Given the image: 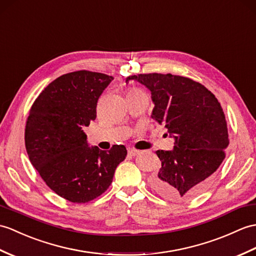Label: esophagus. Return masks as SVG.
Returning <instances> with one entry per match:
<instances>
[{"label":"esophagus","instance_id":"esophagus-1","mask_svg":"<svg viewBox=\"0 0 256 256\" xmlns=\"http://www.w3.org/2000/svg\"><path fill=\"white\" fill-rule=\"evenodd\" d=\"M128 152L130 156H136V155H138V150H133V148H128Z\"/></svg>","mask_w":256,"mask_h":256}]
</instances>
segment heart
I'll list each match as a JSON object with an SVG mask.
<instances>
[{
  "label": "heart",
  "mask_w": 256,
  "mask_h": 256,
  "mask_svg": "<svg viewBox=\"0 0 256 256\" xmlns=\"http://www.w3.org/2000/svg\"><path fill=\"white\" fill-rule=\"evenodd\" d=\"M132 92H138V90H132Z\"/></svg>",
  "instance_id": "heart-1"
}]
</instances>
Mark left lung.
<instances>
[{
	"mask_svg": "<svg viewBox=\"0 0 256 256\" xmlns=\"http://www.w3.org/2000/svg\"><path fill=\"white\" fill-rule=\"evenodd\" d=\"M150 90L152 118L174 138L172 150H157L162 162L152 188L164 198H194L208 186L224 159L228 128L220 104L208 89L188 77L172 74L128 76Z\"/></svg>",
	"mask_w": 256,
	"mask_h": 256,
	"instance_id": "obj_1",
	"label": "left lung"
}]
</instances>
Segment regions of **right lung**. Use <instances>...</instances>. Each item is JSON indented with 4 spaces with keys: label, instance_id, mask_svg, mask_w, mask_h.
I'll return each instance as SVG.
<instances>
[{
    "label": "right lung",
    "instance_id": "right-lung-1",
    "mask_svg": "<svg viewBox=\"0 0 256 256\" xmlns=\"http://www.w3.org/2000/svg\"><path fill=\"white\" fill-rule=\"evenodd\" d=\"M114 80L77 70L48 85L34 102L25 130L29 160L52 191L73 203H87L106 191L126 148L89 146L84 126L97 116L100 94Z\"/></svg>",
    "mask_w": 256,
    "mask_h": 256
}]
</instances>
